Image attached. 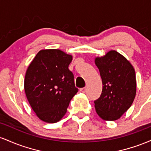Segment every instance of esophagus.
<instances>
[{
	"instance_id": "obj_1",
	"label": "esophagus",
	"mask_w": 151,
	"mask_h": 151,
	"mask_svg": "<svg viewBox=\"0 0 151 151\" xmlns=\"http://www.w3.org/2000/svg\"><path fill=\"white\" fill-rule=\"evenodd\" d=\"M79 91H80L81 92H82V93H85V92H86V87L81 88V89H79Z\"/></svg>"
}]
</instances>
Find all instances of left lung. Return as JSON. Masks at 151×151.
Segmentation results:
<instances>
[{
	"mask_svg": "<svg viewBox=\"0 0 151 151\" xmlns=\"http://www.w3.org/2000/svg\"><path fill=\"white\" fill-rule=\"evenodd\" d=\"M102 79V92L94 101L99 116L104 121L120 119L132 105L136 93V72L125 57L110 50L95 58Z\"/></svg>",
	"mask_w": 151,
	"mask_h": 151,
	"instance_id": "obj_1",
	"label": "left lung"
}]
</instances>
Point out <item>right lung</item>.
<instances>
[{"instance_id":"obj_1","label":"right lung","mask_w":151,"mask_h":151,"mask_svg":"<svg viewBox=\"0 0 151 151\" xmlns=\"http://www.w3.org/2000/svg\"><path fill=\"white\" fill-rule=\"evenodd\" d=\"M72 60V55L60 50H42L27 67L24 80L26 97L42 121L53 124L61 120L78 91L68 69Z\"/></svg>"}]
</instances>
